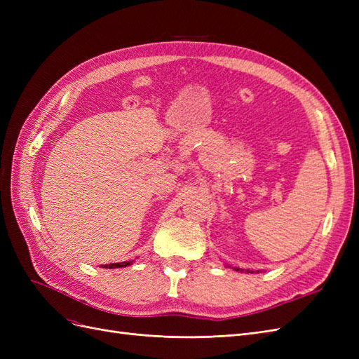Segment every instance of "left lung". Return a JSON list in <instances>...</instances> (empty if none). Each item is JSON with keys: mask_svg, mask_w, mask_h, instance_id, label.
I'll return each mask as SVG.
<instances>
[{"mask_svg": "<svg viewBox=\"0 0 359 359\" xmlns=\"http://www.w3.org/2000/svg\"><path fill=\"white\" fill-rule=\"evenodd\" d=\"M236 271H240V268H238V269H236ZM248 273H250V271H248ZM252 273H253V271H252Z\"/></svg>", "mask_w": 359, "mask_h": 359, "instance_id": "8db88e82", "label": "left lung"}]
</instances>
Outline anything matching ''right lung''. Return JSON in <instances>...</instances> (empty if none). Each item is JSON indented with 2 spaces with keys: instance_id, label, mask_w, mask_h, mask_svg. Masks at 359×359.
I'll return each instance as SVG.
<instances>
[{
  "instance_id": "add662e5",
  "label": "right lung",
  "mask_w": 359,
  "mask_h": 359,
  "mask_svg": "<svg viewBox=\"0 0 359 359\" xmlns=\"http://www.w3.org/2000/svg\"><path fill=\"white\" fill-rule=\"evenodd\" d=\"M130 264H132V260H130V262H121V264H109V265H104L103 268H123Z\"/></svg>"
}]
</instances>
